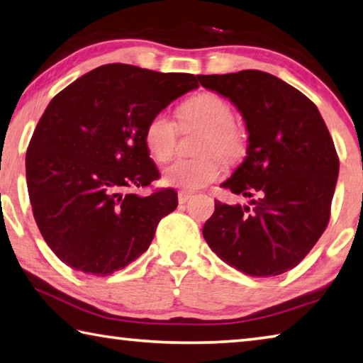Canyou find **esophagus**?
Masks as SVG:
<instances>
[{
  "label": "esophagus",
  "mask_w": 363,
  "mask_h": 363,
  "mask_svg": "<svg viewBox=\"0 0 363 363\" xmlns=\"http://www.w3.org/2000/svg\"><path fill=\"white\" fill-rule=\"evenodd\" d=\"M192 199H195V195L192 192H186V190H181L177 194V200H179V204H186L187 201H190Z\"/></svg>",
  "instance_id": "obj_1"
}]
</instances>
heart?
Returning a JSON list of instances; mask_svg holds the SVG:
<instances>
[{
	"instance_id": "1",
	"label": "heart",
	"mask_w": 363,
	"mask_h": 363,
	"mask_svg": "<svg viewBox=\"0 0 363 363\" xmlns=\"http://www.w3.org/2000/svg\"><path fill=\"white\" fill-rule=\"evenodd\" d=\"M182 125L203 127L196 159L176 160L164 169L163 181L168 186L182 190H200L219 179L223 173V157L238 155L245 147V130L232 121L233 111L230 103L213 91H201L182 104L177 111ZM177 127L167 113H157L149 118L144 128V144L147 152L157 162H167L174 152Z\"/></svg>"
}]
</instances>
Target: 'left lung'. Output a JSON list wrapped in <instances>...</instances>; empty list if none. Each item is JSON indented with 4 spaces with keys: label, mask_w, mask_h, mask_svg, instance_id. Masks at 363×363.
<instances>
[{
    "label": "left lung",
    "mask_w": 363,
    "mask_h": 363,
    "mask_svg": "<svg viewBox=\"0 0 363 363\" xmlns=\"http://www.w3.org/2000/svg\"><path fill=\"white\" fill-rule=\"evenodd\" d=\"M246 122L247 155L222 184L249 203L216 200L203 236L217 257L255 278L295 268L330 219L340 160L319 109L279 77L259 69L199 76Z\"/></svg>",
    "instance_id": "obj_1"
}]
</instances>
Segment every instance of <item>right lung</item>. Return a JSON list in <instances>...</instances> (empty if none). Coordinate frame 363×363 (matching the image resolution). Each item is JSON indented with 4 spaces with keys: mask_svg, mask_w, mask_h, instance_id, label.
Here are the masks:
<instances>
[{
    "mask_svg": "<svg viewBox=\"0 0 363 363\" xmlns=\"http://www.w3.org/2000/svg\"><path fill=\"white\" fill-rule=\"evenodd\" d=\"M199 87L194 74L111 63L52 98L26 150V186L44 241L77 272L109 276L146 252L173 189L159 179L144 144L149 118Z\"/></svg>",
    "mask_w": 363,
    "mask_h": 363,
    "instance_id": "1",
    "label": "right lung"
}]
</instances>
